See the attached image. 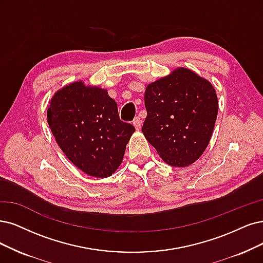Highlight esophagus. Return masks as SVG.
I'll use <instances>...</instances> for the list:
<instances>
[{
	"instance_id": "1",
	"label": "esophagus",
	"mask_w": 263,
	"mask_h": 263,
	"mask_svg": "<svg viewBox=\"0 0 263 263\" xmlns=\"http://www.w3.org/2000/svg\"><path fill=\"white\" fill-rule=\"evenodd\" d=\"M133 125L135 126V129L137 130H140L141 126H142V120L140 117H135L134 120H133Z\"/></svg>"
}]
</instances>
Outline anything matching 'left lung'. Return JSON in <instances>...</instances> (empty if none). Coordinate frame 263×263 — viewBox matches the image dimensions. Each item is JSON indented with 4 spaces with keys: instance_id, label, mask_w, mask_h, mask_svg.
<instances>
[{
    "instance_id": "obj_1",
    "label": "left lung",
    "mask_w": 263,
    "mask_h": 263,
    "mask_svg": "<svg viewBox=\"0 0 263 263\" xmlns=\"http://www.w3.org/2000/svg\"><path fill=\"white\" fill-rule=\"evenodd\" d=\"M147 116L142 126L146 140L164 162L187 167L207 148L218 115L211 83L186 68L147 85Z\"/></svg>"
}]
</instances>
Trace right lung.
<instances>
[{
  "instance_id": "right-lung-1",
  "label": "right lung",
  "mask_w": 263,
  "mask_h": 263,
  "mask_svg": "<svg viewBox=\"0 0 263 263\" xmlns=\"http://www.w3.org/2000/svg\"><path fill=\"white\" fill-rule=\"evenodd\" d=\"M46 114L57 144L77 168L95 178L118 169L135 129L120 120L106 90L70 83L55 93Z\"/></svg>"
}]
</instances>
